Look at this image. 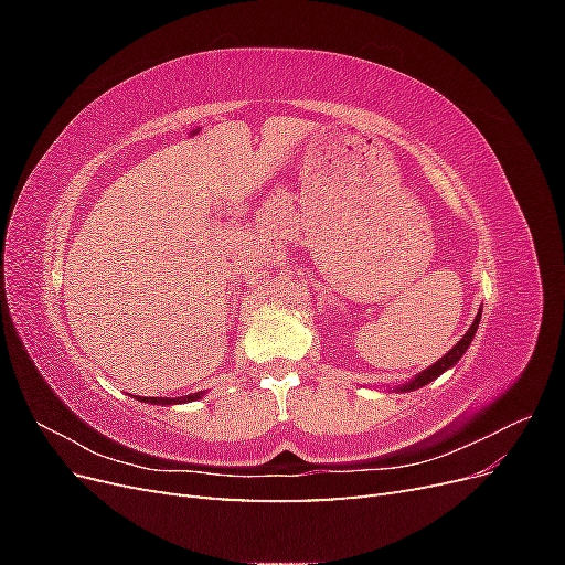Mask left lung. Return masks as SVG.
I'll list each match as a JSON object with an SVG mask.
<instances>
[{"instance_id":"left-lung-1","label":"left lung","mask_w":565,"mask_h":565,"mask_svg":"<svg viewBox=\"0 0 565 565\" xmlns=\"http://www.w3.org/2000/svg\"><path fill=\"white\" fill-rule=\"evenodd\" d=\"M481 313L483 311H478L476 313V318H473V322H471V328L467 330V334L461 337L457 344L443 355V358H438V361L434 363V365H429L426 370H422V372H417L413 380L409 382H405V384H398L396 388L393 391H398V393H405V391H415V388H422V386H426V384H431L434 380H438L443 372H448L450 367H455L457 363H459V358L467 353V349L471 347V341H473V337H476V332H478V324H481Z\"/></svg>"}]
</instances>
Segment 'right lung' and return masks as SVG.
I'll return each instance as SVG.
<instances>
[{"mask_svg":"<svg viewBox=\"0 0 565 565\" xmlns=\"http://www.w3.org/2000/svg\"><path fill=\"white\" fill-rule=\"evenodd\" d=\"M204 396V391H198V393H188V396H181V398H139L141 403H148V405H181V403H193V401H200Z\"/></svg>","mask_w":565,"mask_h":565,"instance_id":"add662e5","label":"right lung"}]
</instances>
